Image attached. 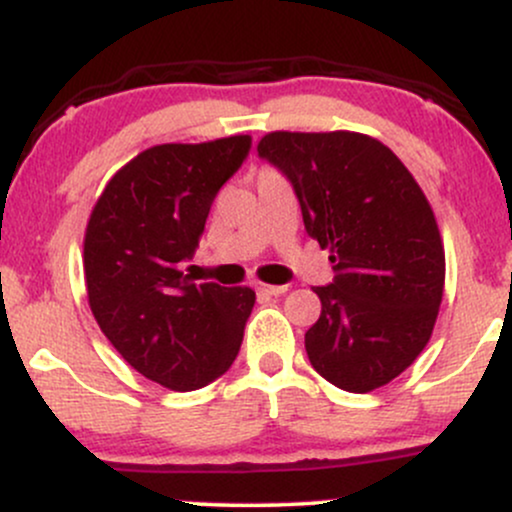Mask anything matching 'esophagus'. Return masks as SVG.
I'll use <instances>...</instances> for the list:
<instances>
[{"mask_svg":"<svg viewBox=\"0 0 512 512\" xmlns=\"http://www.w3.org/2000/svg\"><path fill=\"white\" fill-rule=\"evenodd\" d=\"M255 289L267 293V296H281V293L289 291V286H274V284H262V281H257Z\"/></svg>","mask_w":512,"mask_h":512,"instance_id":"1","label":"esophagus"}]
</instances>
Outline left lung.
<instances>
[{
    "label": "left lung",
    "mask_w": 512,
    "mask_h": 512,
    "mask_svg": "<svg viewBox=\"0 0 512 512\" xmlns=\"http://www.w3.org/2000/svg\"><path fill=\"white\" fill-rule=\"evenodd\" d=\"M257 154L291 180L305 231L332 252L334 281L305 332L317 373L346 392L378 390L424 351L445 286L431 204L399 158L368 134L269 132Z\"/></svg>",
    "instance_id": "obj_1"
}]
</instances>
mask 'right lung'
<instances>
[{
	"label": "right lung",
	"instance_id": "obj_1",
	"mask_svg": "<svg viewBox=\"0 0 512 512\" xmlns=\"http://www.w3.org/2000/svg\"><path fill=\"white\" fill-rule=\"evenodd\" d=\"M248 134L158 144L105 185L86 223L84 279L108 342L144 378L190 392L236 361L255 305L248 286L195 284V255L211 202L248 156Z\"/></svg>",
	"mask_w": 512,
	"mask_h": 512
}]
</instances>
